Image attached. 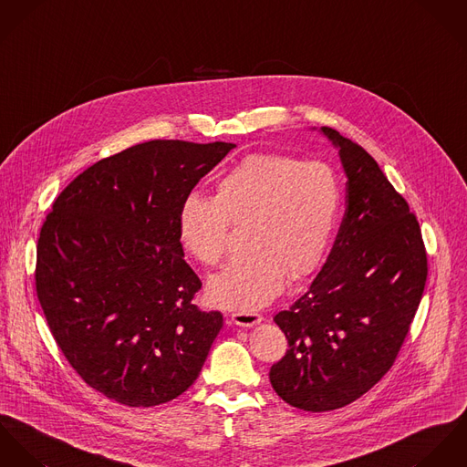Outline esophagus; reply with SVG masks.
I'll return each instance as SVG.
<instances>
[{"label": "esophagus", "mask_w": 467, "mask_h": 467, "mask_svg": "<svg viewBox=\"0 0 467 467\" xmlns=\"http://www.w3.org/2000/svg\"><path fill=\"white\" fill-rule=\"evenodd\" d=\"M231 320L240 327H253V326H258L263 317L254 311H236L231 315Z\"/></svg>", "instance_id": "esophagus-1"}]
</instances>
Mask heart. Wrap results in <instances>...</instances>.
<instances>
[{"label":"heart","instance_id":"1","mask_svg":"<svg viewBox=\"0 0 467 467\" xmlns=\"http://www.w3.org/2000/svg\"><path fill=\"white\" fill-rule=\"evenodd\" d=\"M340 211V184L320 161L251 154L216 182V195L190 193L179 209V242L201 265H218L233 225H245L251 251L234 258L208 283L209 301L225 310L254 311L274 301L288 275L318 268Z\"/></svg>","mask_w":467,"mask_h":467}]
</instances>
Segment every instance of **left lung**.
Wrapping results in <instances>:
<instances>
[{
    "label": "left lung",
    "instance_id": "left-lung-1",
    "mask_svg": "<svg viewBox=\"0 0 467 467\" xmlns=\"http://www.w3.org/2000/svg\"><path fill=\"white\" fill-rule=\"evenodd\" d=\"M320 132L338 149L348 177L346 213L308 292L274 322L288 351L270 383L306 412L342 409L392 367L428 275L419 222L378 162L335 129Z\"/></svg>",
    "mask_w": 467,
    "mask_h": 467
}]
</instances>
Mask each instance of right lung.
Instances as JSON below:
<instances>
[{"label":"right lung","instance_id":"obj_1","mask_svg":"<svg viewBox=\"0 0 467 467\" xmlns=\"http://www.w3.org/2000/svg\"><path fill=\"white\" fill-rule=\"evenodd\" d=\"M233 143L154 140L105 157L53 202L37 242L36 288L80 378L127 407L188 390L223 326L201 311L179 209Z\"/></svg>","mask_w":467,"mask_h":467}]
</instances>
